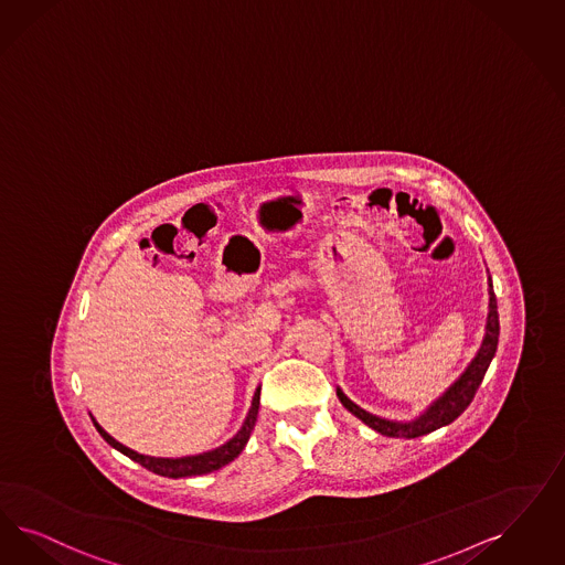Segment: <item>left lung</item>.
Here are the masks:
<instances>
[{
  "label": "left lung",
  "mask_w": 565,
  "mask_h": 565,
  "mask_svg": "<svg viewBox=\"0 0 565 565\" xmlns=\"http://www.w3.org/2000/svg\"><path fill=\"white\" fill-rule=\"evenodd\" d=\"M488 286H490L488 288L490 302H488L487 331H484L482 344L476 352V356L471 359V363L467 365L466 371L429 405L428 409L419 413L411 422H392V419L377 417L370 411L361 409L342 390L335 388L340 403L351 411L354 417H359L365 426H370L371 429L390 436V438H417V436H426L434 429L452 424L473 401L476 392L487 375L488 365L497 352V344H499V311H497V296L492 290L490 277H488Z\"/></svg>",
  "instance_id": "1"
}]
</instances>
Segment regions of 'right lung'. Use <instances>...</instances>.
Here are the masks:
<instances>
[{
	"mask_svg": "<svg viewBox=\"0 0 565 565\" xmlns=\"http://www.w3.org/2000/svg\"><path fill=\"white\" fill-rule=\"evenodd\" d=\"M258 405H260V386L256 388L253 396V405L250 411L242 424V428L237 429L234 438H230L225 445L213 448V450H206V452H200V455H190V457H177V459H169V457H150V455H141L136 452L125 445H120L118 440H115L106 429L99 426L98 422L92 417L94 426L99 431V436L110 445L113 448L120 450L122 455H127L129 459H134L139 466L154 471L158 476H164V478H190V476H204V473H211L214 469H221L227 463H232L235 457L244 450L250 434H253L254 424H256V417H258Z\"/></svg>",
	"mask_w": 565,
	"mask_h": 565,
	"instance_id": "add662e5",
	"label": "right lung"
}]
</instances>
